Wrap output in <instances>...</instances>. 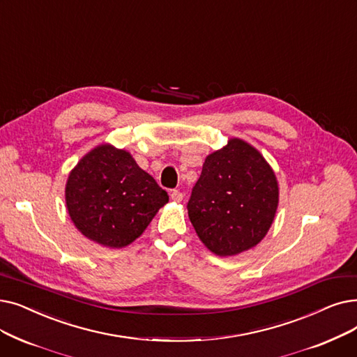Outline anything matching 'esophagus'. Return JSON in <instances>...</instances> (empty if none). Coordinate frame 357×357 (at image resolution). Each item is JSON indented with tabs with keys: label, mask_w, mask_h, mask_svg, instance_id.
<instances>
[{
	"label": "esophagus",
	"mask_w": 357,
	"mask_h": 357,
	"mask_svg": "<svg viewBox=\"0 0 357 357\" xmlns=\"http://www.w3.org/2000/svg\"><path fill=\"white\" fill-rule=\"evenodd\" d=\"M169 195H170V199H172V201H175V203H181V201H182V198H183L182 192H181V191H178V190H174V191H170V192H169Z\"/></svg>",
	"instance_id": "esophagus-1"
}]
</instances>
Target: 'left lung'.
I'll return each mask as SVG.
<instances>
[{
	"label": "left lung",
	"mask_w": 357,
	"mask_h": 357,
	"mask_svg": "<svg viewBox=\"0 0 357 357\" xmlns=\"http://www.w3.org/2000/svg\"><path fill=\"white\" fill-rule=\"evenodd\" d=\"M275 175L264 158L234 138L207 156L187 204L199 239L220 257L251 250L274 220Z\"/></svg>",
	"instance_id": "left-lung-1"
}]
</instances>
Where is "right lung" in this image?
I'll list each match as a JSON object with an SVG mask.
<instances>
[{"mask_svg": "<svg viewBox=\"0 0 357 357\" xmlns=\"http://www.w3.org/2000/svg\"><path fill=\"white\" fill-rule=\"evenodd\" d=\"M66 201L71 220L86 238L122 248L143 234L169 197L128 151L105 144L73 169Z\"/></svg>", "mask_w": 357, "mask_h": 357, "instance_id": "right-lung-1", "label": "right lung"}]
</instances>
